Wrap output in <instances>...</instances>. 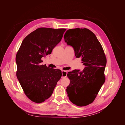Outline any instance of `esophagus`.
I'll use <instances>...</instances> for the list:
<instances>
[{
	"mask_svg": "<svg viewBox=\"0 0 125 125\" xmlns=\"http://www.w3.org/2000/svg\"><path fill=\"white\" fill-rule=\"evenodd\" d=\"M67 74V72L66 71H65V70L62 71V77H66Z\"/></svg>",
	"mask_w": 125,
	"mask_h": 125,
	"instance_id": "esophagus-1",
	"label": "esophagus"
}]
</instances>
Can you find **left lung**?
<instances>
[{"label":"left lung","mask_w":125,"mask_h":125,"mask_svg":"<svg viewBox=\"0 0 125 125\" xmlns=\"http://www.w3.org/2000/svg\"><path fill=\"white\" fill-rule=\"evenodd\" d=\"M64 37L85 66L82 71L75 69L68 73L70 80L66 89L68 97L77 106L88 105L94 101L105 80V55L96 35L87 28L69 29Z\"/></svg>","instance_id":"obj_1"}]
</instances>
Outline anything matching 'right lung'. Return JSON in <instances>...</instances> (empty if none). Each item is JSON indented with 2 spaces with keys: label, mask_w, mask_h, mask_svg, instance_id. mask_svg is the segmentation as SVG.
I'll use <instances>...</instances> for the list:
<instances>
[{
  "label": "right lung",
  "mask_w": 125,
  "mask_h": 125,
  "mask_svg": "<svg viewBox=\"0 0 125 125\" xmlns=\"http://www.w3.org/2000/svg\"><path fill=\"white\" fill-rule=\"evenodd\" d=\"M66 29L41 27L24 39L16 57V75L25 94L40 103L49 98L62 76L61 70L42 65V58L51 54Z\"/></svg>",
  "instance_id": "obj_1"
}]
</instances>
